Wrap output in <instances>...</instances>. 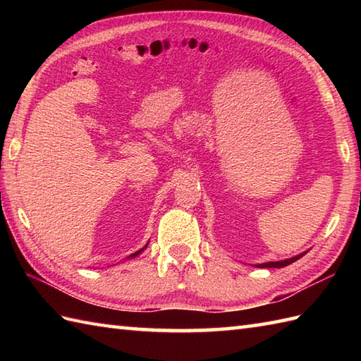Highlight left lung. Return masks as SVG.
Listing matches in <instances>:
<instances>
[{"mask_svg": "<svg viewBox=\"0 0 361 361\" xmlns=\"http://www.w3.org/2000/svg\"><path fill=\"white\" fill-rule=\"evenodd\" d=\"M302 256L304 255H299V256H295V257L287 259V260H281V262H268V264H260L257 267H260V268H281V267H287L290 264H293L295 260H298L299 257H302Z\"/></svg>", "mask_w": 361, "mask_h": 361, "instance_id": "obj_1", "label": "left lung"}]
</instances>
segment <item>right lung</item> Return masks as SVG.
<instances>
[{"mask_svg": "<svg viewBox=\"0 0 361 361\" xmlns=\"http://www.w3.org/2000/svg\"><path fill=\"white\" fill-rule=\"evenodd\" d=\"M142 250H144V248H142ZM142 250H140V251H136V252H133V255H132V257H135V256H137V255H140V252H141Z\"/></svg>", "mask_w": 361, "mask_h": 361, "instance_id": "add662e5", "label": "right lung"}]
</instances>
